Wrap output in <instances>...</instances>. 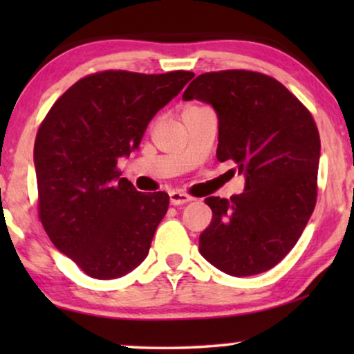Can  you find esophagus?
<instances>
[{
    "mask_svg": "<svg viewBox=\"0 0 354 354\" xmlns=\"http://www.w3.org/2000/svg\"><path fill=\"white\" fill-rule=\"evenodd\" d=\"M169 198H171V205H174V206H180V205H185V203L192 201V196H188L187 193H182L177 190L169 193Z\"/></svg>",
    "mask_w": 354,
    "mask_h": 354,
    "instance_id": "esophagus-1",
    "label": "esophagus"
}]
</instances>
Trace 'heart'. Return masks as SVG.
<instances>
[{"mask_svg": "<svg viewBox=\"0 0 354 354\" xmlns=\"http://www.w3.org/2000/svg\"><path fill=\"white\" fill-rule=\"evenodd\" d=\"M195 108H200V106H195V104H190V106H187L185 109H195Z\"/></svg>", "mask_w": 354, "mask_h": 354, "instance_id": "obj_1", "label": "heart"}]
</instances>
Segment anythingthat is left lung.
Listing matches in <instances>:
<instances>
[{"instance_id": "left-lung-1", "label": "left lung", "mask_w": 354, "mask_h": 354, "mask_svg": "<svg viewBox=\"0 0 354 354\" xmlns=\"http://www.w3.org/2000/svg\"><path fill=\"white\" fill-rule=\"evenodd\" d=\"M182 98L212 106L216 156L234 161L245 177L240 195L205 200L212 219L200 235V253L234 277L272 269L316 206L321 140L313 115L280 82L251 71L201 74Z\"/></svg>"}]
</instances>
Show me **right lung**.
<instances>
[{
    "label": "right lung",
    "mask_w": 354,
    "mask_h": 354,
    "mask_svg": "<svg viewBox=\"0 0 354 354\" xmlns=\"http://www.w3.org/2000/svg\"><path fill=\"white\" fill-rule=\"evenodd\" d=\"M195 74L106 71L75 82L38 129L40 219L53 245L86 275L119 279L148 256L169 195L137 192L115 169L148 124Z\"/></svg>",
    "instance_id": "obj_1"
}]
</instances>
